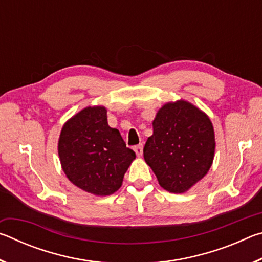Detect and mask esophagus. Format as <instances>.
<instances>
[{
  "label": "esophagus",
  "mask_w": 262,
  "mask_h": 262,
  "mask_svg": "<svg viewBox=\"0 0 262 262\" xmlns=\"http://www.w3.org/2000/svg\"><path fill=\"white\" fill-rule=\"evenodd\" d=\"M134 151L136 152V155L139 157L142 156V154H143V145H142V144L136 145V147H134Z\"/></svg>",
  "instance_id": "esophagus-1"
}]
</instances>
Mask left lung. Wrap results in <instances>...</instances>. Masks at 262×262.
I'll use <instances>...</instances> for the list:
<instances>
[{"mask_svg":"<svg viewBox=\"0 0 262 262\" xmlns=\"http://www.w3.org/2000/svg\"><path fill=\"white\" fill-rule=\"evenodd\" d=\"M152 128L143 149L144 161L164 189L184 193L212 164L215 133L210 119L196 106L178 100L158 111Z\"/></svg>","mask_w":262,"mask_h":262,"instance_id":"obj_1","label":"left lung"}]
</instances>
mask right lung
Returning <instances> with one entry per match:
<instances>
[{"label":"right lung","mask_w":262,"mask_h":262,"mask_svg":"<svg viewBox=\"0 0 262 262\" xmlns=\"http://www.w3.org/2000/svg\"><path fill=\"white\" fill-rule=\"evenodd\" d=\"M104 106H89L62 127L59 157L72 183L88 193L111 195L121 187L123 176L135 159L118 129L107 123Z\"/></svg>","instance_id":"right-lung-1"}]
</instances>
